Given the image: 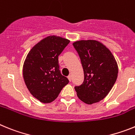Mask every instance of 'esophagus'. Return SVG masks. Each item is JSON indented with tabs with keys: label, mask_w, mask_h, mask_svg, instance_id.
<instances>
[{
	"label": "esophagus",
	"mask_w": 135,
	"mask_h": 135,
	"mask_svg": "<svg viewBox=\"0 0 135 135\" xmlns=\"http://www.w3.org/2000/svg\"><path fill=\"white\" fill-rule=\"evenodd\" d=\"M68 78L69 81H70V82H71V75H69V76H68Z\"/></svg>",
	"instance_id": "esophagus-1"
}]
</instances>
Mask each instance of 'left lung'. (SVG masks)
Masks as SVG:
<instances>
[{
  "label": "left lung",
  "instance_id": "obj_1",
  "mask_svg": "<svg viewBox=\"0 0 135 135\" xmlns=\"http://www.w3.org/2000/svg\"><path fill=\"white\" fill-rule=\"evenodd\" d=\"M73 46L79 55L84 75L82 84L74 87L77 96L86 104L99 102L108 95L116 81V61L111 51L97 40H79Z\"/></svg>",
  "mask_w": 135,
  "mask_h": 135
}]
</instances>
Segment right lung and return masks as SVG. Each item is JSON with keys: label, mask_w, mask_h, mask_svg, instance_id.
<instances>
[{"label": "right lung", "mask_w": 135, "mask_h": 135, "mask_svg": "<svg viewBox=\"0 0 135 135\" xmlns=\"http://www.w3.org/2000/svg\"><path fill=\"white\" fill-rule=\"evenodd\" d=\"M70 40L49 36L40 40L27 54L23 67V76L30 93L44 103H51L69 83L61 74L58 57Z\"/></svg>", "instance_id": "right-lung-1"}]
</instances>
